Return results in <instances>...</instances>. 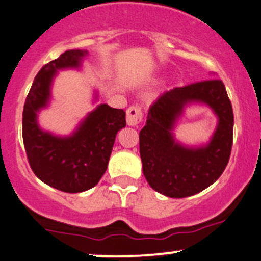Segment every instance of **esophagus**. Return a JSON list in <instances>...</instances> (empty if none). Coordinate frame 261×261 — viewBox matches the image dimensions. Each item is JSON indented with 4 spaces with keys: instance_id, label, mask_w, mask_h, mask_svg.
Returning <instances> with one entry per match:
<instances>
[{
    "instance_id": "34e87169",
    "label": "esophagus",
    "mask_w": 261,
    "mask_h": 261,
    "mask_svg": "<svg viewBox=\"0 0 261 261\" xmlns=\"http://www.w3.org/2000/svg\"><path fill=\"white\" fill-rule=\"evenodd\" d=\"M142 120V113L140 108L131 107L126 111V122L128 126H137Z\"/></svg>"
}]
</instances>
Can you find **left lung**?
<instances>
[{"label":"left lung","mask_w":261,"mask_h":261,"mask_svg":"<svg viewBox=\"0 0 261 261\" xmlns=\"http://www.w3.org/2000/svg\"><path fill=\"white\" fill-rule=\"evenodd\" d=\"M194 103L210 107L219 121L207 144L187 146L175 139L173 131L185 108ZM233 125V109L222 80H204L166 91L150 108L140 131L146 181L171 198H185L210 187L228 165Z\"/></svg>","instance_id":"left-lung-1"}]
</instances>
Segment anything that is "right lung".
I'll use <instances>...</instances> for the list:
<instances>
[{"instance_id":"add662e5","label":"right lung","mask_w":261,"mask_h":261,"mask_svg":"<svg viewBox=\"0 0 261 261\" xmlns=\"http://www.w3.org/2000/svg\"><path fill=\"white\" fill-rule=\"evenodd\" d=\"M88 50L71 49L45 64L25 99L22 135L31 168L45 185L67 193H79L98 185L108 168L117 131L126 126L125 111L99 104L68 136L43 130L38 114L49 107L51 85L59 70L80 69ZM98 91L94 102L98 101Z\"/></svg>"}]
</instances>
